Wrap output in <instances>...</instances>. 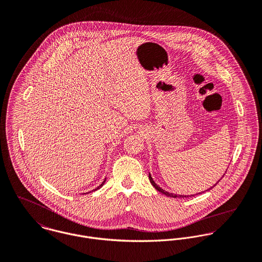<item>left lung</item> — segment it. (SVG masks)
<instances>
[{
	"label": "left lung",
	"instance_id": "1",
	"mask_svg": "<svg viewBox=\"0 0 262 262\" xmlns=\"http://www.w3.org/2000/svg\"><path fill=\"white\" fill-rule=\"evenodd\" d=\"M224 177V176H223ZM148 178H149V181H150V183H151V185L158 190V191H160L161 193H163V194H165V195H167V196H169V197H174V198H186V197H191V196H194V194L193 195H180V194H174V193H170V192H168V191H166V190H164L163 188H161L155 181H154V179H152V177H151V174L149 173V176H148ZM220 181V180H219ZM219 182H216V184H217ZM216 184H214L212 187H214ZM212 187H210V188H208L207 190H205V191H209L210 189H212ZM204 191V192H205ZM198 194H200V193H198ZM196 195V194H195Z\"/></svg>",
	"mask_w": 262,
	"mask_h": 262
}]
</instances>
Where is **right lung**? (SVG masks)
I'll use <instances>...</instances> for the list:
<instances>
[{
  "instance_id": "obj_1",
  "label": "right lung",
  "mask_w": 262,
  "mask_h": 262,
  "mask_svg": "<svg viewBox=\"0 0 262 262\" xmlns=\"http://www.w3.org/2000/svg\"><path fill=\"white\" fill-rule=\"evenodd\" d=\"M105 180H106V178H104V180H103V182H102V183H101V184H100V185H99V186H97V187H96V188H95V189H93V190H92V192H93V191H96V190H98V189H99V188H101V187H102V185H103V184H104V183H105Z\"/></svg>"
}]
</instances>
